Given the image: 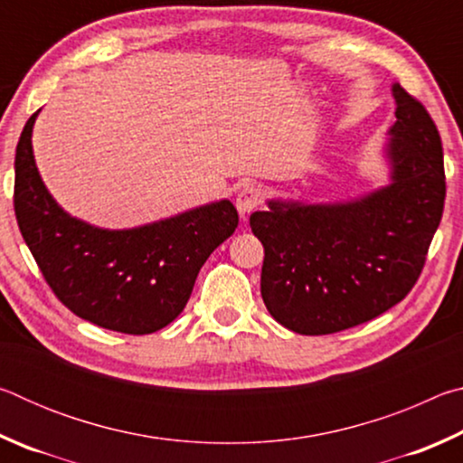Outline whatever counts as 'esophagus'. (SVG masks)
I'll return each instance as SVG.
<instances>
[{"label": "esophagus", "instance_id": "esophagus-1", "mask_svg": "<svg viewBox=\"0 0 463 463\" xmlns=\"http://www.w3.org/2000/svg\"><path fill=\"white\" fill-rule=\"evenodd\" d=\"M261 200H263V192H261L260 185H245L237 194V210H239V214L245 218L249 213H253V210L260 206Z\"/></svg>", "mask_w": 463, "mask_h": 463}]
</instances>
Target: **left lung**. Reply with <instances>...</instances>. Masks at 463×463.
I'll return each mask as SVG.
<instances>
[{"label":"left lung","instance_id":"obj_1","mask_svg":"<svg viewBox=\"0 0 463 463\" xmlns=\"http://www.w3.org/2000/svg\"><path fill=\"white\" fill-rule=\"evenodd\" d=\"M392 184L343 203L269 200L250 231L265 249L261 296L279 325L331 335L367 323L417 284L441 222V137L427 108L392 85Z\"/></svg>","mask_w":463,"mask_h":463}]
</instances>
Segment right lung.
Instances as JSON below:
<instances>
[{
    "label": "right lung",
    "instance_id": "add662e5",
    "mask_svg": "<svg viewBox=\"0 0 463 463\" xmlns=\"http://www.w3.org/2000/svg\"><path fill=\"white\" fill-rule=\"evenodd\" d=\"M36 116L15 146L14 210L46 284L73 315L101 328L148 335L167 326L185 308L210 253L237 229V208L221 200L128 231L77 221L38 175Z\"/></svg>",
    "mask_w": 463,
    "mask_h": 463
}]
</instances>
